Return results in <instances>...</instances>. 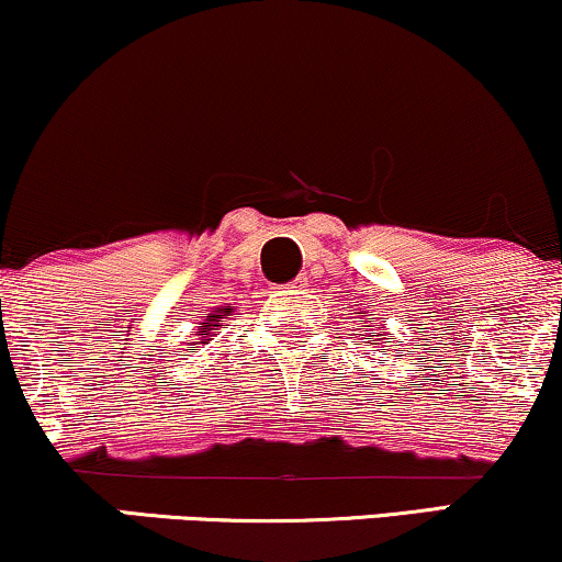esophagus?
I'll list each match as a JSON object with an SVG mask.
<instances>
[{
  "mask_svg": "<svg viewBox=\"0 0 562 562\" xmlns=\"http://www.w3.org/2000/svg\"><path fill=\"white\" fill-rule=\"evenodd\" d=\"M304 286H307V279H304V276H300V279H294L292 283H286V286H283V289H286V292H300V289H304Z\"/></svg>",
  "mask_w": 562,
  "mask_h": 562,
  "instance_id": "1",
  "label": "esophagus"
}]
</instances>
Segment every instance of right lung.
<instances>
[{"instance_id": "1", "label": "right lung", "mask_w": 562, "mask_h": 562, "mask_svg": "<svg viewBox=\"0 0 562 562\" xmlns=\"http://www.w3.org/2000/svg\"><path fill=\"white\" fill-rule=\"evenodd\" d=\"M228 313V307L226 310H216V315H207V325L205 323H200V330H198V336H203V341L207 338V330H216V325L221 323V317H224Z\"/></svg>"}]
</instances>
